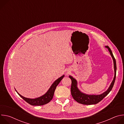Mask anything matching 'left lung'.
Returning a JSON list of instances; mask_svg holds the SVG:
<instances>
[{
	"label": "left lung",
	"mask_w": 124,
	"mask_h": 124,
	"mask_svg": "<svg viewBox=\"0 0 124 124\" xmlns=\"http://www.w3.org/2000/svg\"><path fill=\"white\" fill-rule=\"evenodd\" d=\"M106 48H108L110 54L113 59L114 63V78L111 83L108 89L100 95H88L81 92L78 87V82L76 79H75L72 76H69V78L72 80V85L70 88V91L71 94L74 99L76 101L78 102L86 105L95 104L101 101L106 96H107L108 93L111 91L113 87L116 75V63L115 59L113 55L111 50L108 46H105Z\"/></svg>",
	"instance_id": "obj_1"
}]
</instances>
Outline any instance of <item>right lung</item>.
Segmentation results:
<instances>
[{
	"label": "right lung",
	"instance_id": "1",
	"mask_svg": "<svg viewBox=\"0 0 124 124\" xmlns=\"http://www.w3.org/2000/svg\"><path fill=\"white\" fill-rule=\"evenodd\" d=\"M64 75H63L62 77L56 79L54 83L52 84L50 88L48 91L43 96L35 98V99H30V98H27L25 97H24L21 95L18 92L16 91H16L17 92V93L19 94V95L23 98L25 101H26L29 104L32 105H44L45 104H46L48 103L54 97V93L55 91V90L56 88V86L58 85L59 82L61 81V80L63 79V78L64 77Z\"/></svg>",
	"mask_w": 124,
	"mask_h": 124
}]
</instances>
